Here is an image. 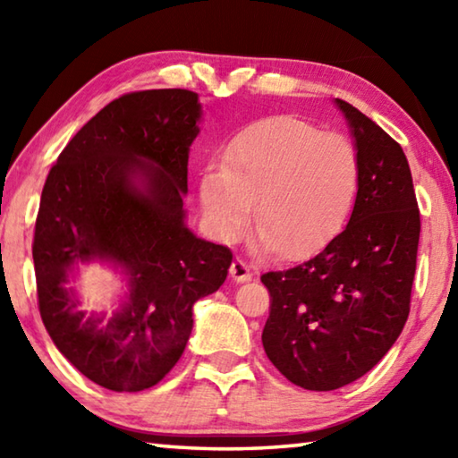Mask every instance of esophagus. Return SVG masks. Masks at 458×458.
I'll use <instances>...</instances> for the list:
<instances>
[{
	"label": "esophagus",
	"mask_w": 458,
	"mask_h": 458,
	"mask_svg": "<svg viewBox=\"0 0 458 458\" xmlns=\"http://www.w3.org/2000/svg\"><path fill=\"white\" fill-rule=\"evenodd\" d=\"M230 275H232V278H234L236 283H248L252 278V270H250V267H248L242 259H236L234 262H232V267H230Z\"/></svg>",
	"instance_id": "esophagus-1"
}]
</instances>
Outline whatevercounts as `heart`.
I'll return each instance as SVG.
<instances>
[{"mask_svg": "<svg viewBox=\"0 0 458 458\" xmlns=\"http://www.w3.org/2000/svg\"><path fill=\"white\" fill-rule=\"evenodd\" d=\"M358 155L345 137L289 114L262 119L232 139L222 167L199 180L201 208L214 234L234 240L254 206V226L281 257L321 248L350 214Z\"/></svg>", "mask_w": 458, "mask_h": 458, "instance_id": "heart-1", "label": "heart"}]
</instances>
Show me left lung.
Instances as JSON below:
<instances>
[{"label": "left lung", "instance_id": "8db88e82", "mask_svg": "<svg viewBox=\"0 0 458 458\" xmlns=\"http://www.w3.org/2000/svg\"><path fill=\"white\" fill-rule=\"evenodd\" d=\"M358 149L350 224L303 265L260 276L270 294L268 360L294 386L329 392L360 379L404 329L420 210L400 143L337 98Z\"/></svg>", "mask_w": 458, "mask_h": 458}]
</instances>
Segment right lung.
I'll list each match as a JSON object with an SVG mask.
<instances>
[{
    "label": "right lung",
    "instance_id": "obj_1",
    "mask_svg": "<svg viewBox=\"0 0 458 458\" xmlns=\"http://www.w3.org/2000/svg\"><path fill=\"white\" fill-rule=\"evenodd\" d=\"M198 95L127 92L98 111L46 177L34 230L38 309L58 352L113 392L159 384L182 358L198 299L228 276V246L185 226L190 145ZM106 259L130 278L108 320L87 318L67 289L74 264Z\"/></svg>",
    "mask_w": 458,
    "mask_h": 458
}]
</instances>
